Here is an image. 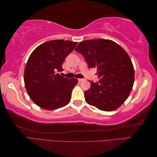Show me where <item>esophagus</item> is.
<instances>
[{"label": "esophagus", "mask_w": 157, "mask_h": 157, "mask_svg": "<svg viewBox=\"0 0 157 157\" xmlns=\"http://www.w3.org/2000/svg\"><path fill=\"white\" fill-rule=\"evenodd\" d=\"M78 80L79 82H82V81H84V78H78Z\"/></svg>", "instance_id": "esophagus-1"}]
</instances>
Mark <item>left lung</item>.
<instances>
[{"instance_id":"1","label":"left lung","mask_w":157,"mask_h":157,"mask_svg":"<svg viewBox=\"0 0 157 157\" xmlns=\"http://www.w3.org/2000/svg\"><path fill=\"white\" fill-rule=\"evenodd\" d=\"M75 50L86 59L89 69H96L99 83L84 92L86 101L99 110H116L126 100L134 82V69L127 52L111 40H84Z\"/></svg>"}]
</instances>
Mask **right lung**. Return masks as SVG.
<instances>
[{"instance_id": "1", "label": "right lung", "mask_w": 157, "mask_h": 157, "mask_svg": "<svg viewBox=\"0 0 157 157\" xmlns=\"http://www.w3.org/2000/svg\"><path fill=\"white\" fill-rule=\"evenodd\" d=\"M77 42L54 40L44 42L33 50L24 71V82L32 101L46 110H54L69 103L77 78H66L58 73Z\"/></svg>"}]
</instances>
